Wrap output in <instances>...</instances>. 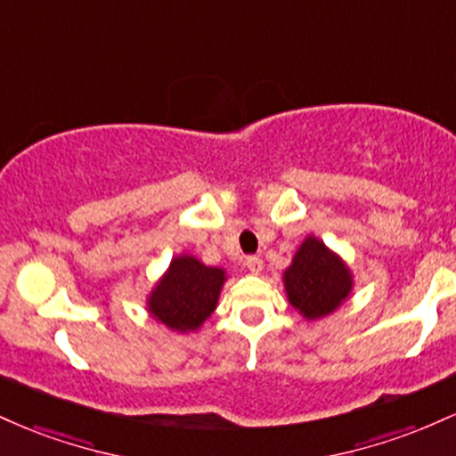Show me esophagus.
<instances>
[{"instance_id":"obj_1","label":"esophagus","mask_w":456,"mask_h":456,"mask_svg":"<svg viewBox=\"0 0 456 456\" xmlns=\"http://www.w3.org/2000/svg\"><path fill=\"white\" fill-rule=\"evenodd\" d=\"M246 268H248L253 274H259L261 270H264V261H261L259 257H246Z\"/></svg>"}]
</instances>
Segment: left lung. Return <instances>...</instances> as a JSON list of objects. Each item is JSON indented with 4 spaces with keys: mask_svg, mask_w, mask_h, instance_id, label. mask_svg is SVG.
Wrapping results in <instances>:
<instances>
[{
    "mask_svg": "<svg viewBox=\"0 0 456 456\" xmlns=\"http://www.w3.org/2000/svg\"><path fill=\"white\" fill-rule=\"evenodd\" d=\"M289 305L306 319L326 317L352 294V272L337 253L308 235L282 274Z\"/></svg>",
    "mask_w": 456,
    "mask_h": 456,
    "instance_id": "1",
    "label": "left lung"
}]
</instances>
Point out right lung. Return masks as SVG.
I'll return each instance as SVG.
<instances>
[{
  "mask_svg": "<svg viewBox=\"0 0 456 456\" xmlns=\"http://www.w3.org/2000/svg\"><path fill=\"white\" fill-rule=\"evenodd\" d=\"M224 281V270L201 264L191 255H180L151 289L150 315L177 332H192L214 313Z\"/></svg>",
  "mask_w": 456,
  "mask_h": 456,
  "instance_id": "1",
  "label": "right lung"
}]
</instances>
